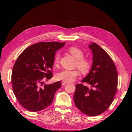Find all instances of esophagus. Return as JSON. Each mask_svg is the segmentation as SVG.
I'll list each match as a JSON object with an SVG mask.
<instances>
[{
    "instance_id": "obj_1",
    "label": "esophagus",
    "mask_w": 132,
    "mask_h": 132,
    "mask_svg": "<svg viewBox=\"0 0 132 132\" xmlns=\"http://www.w3.org/2000/svg\"><path fill=\"white\" fill-rule=\"evenodd\" d=\"M68 82H67V81H62V85H65V84H68Z\"/></svg>"
}]
</instances>
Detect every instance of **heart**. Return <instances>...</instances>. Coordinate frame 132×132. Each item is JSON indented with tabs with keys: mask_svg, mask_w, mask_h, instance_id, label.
Wrapping results in <instances>:
<instances>
[{
	"mask_svg": "<svg viewBox=\"0 0 132 132\" xmlns=\"http://www.w3.org/2000/svg\"><path fill=\"white\" fill-rule=\"evenodd\" d=\"M69 52L77 59L75 64V68H77L82 74H86L89 71L91 64L89 59L84 58V53L83 52L76 47H71L68 49ZM60 58L59 53L55 55L54 59V64H57ZM79 75V71L78 69L73 70H63L56 75V78L61 80L67 82L73 81Z\"/></svg>",
	"mask_w": 132,
	"mask_h": 132,
	"instance_id": "1",
	"label": "heart"
}]
</instances>
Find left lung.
<instances>
[{
	"instance_id": "8db88e82",
	"label": "left lung",
	"mask_w": 132,
	"mask_h": 132,
	"mask_svg": "<svg viewBox=\"0 0 132 132\" xmlns=\"http://www.w3.org/2000/svg\"><path fill=\"white\" fill-rule=\"evenodd\" d=\"M93 53V63L89 74L76 84L74 103L82 113L94 116L104 112L114 100L117 90L116 67L106 52L95 43L89 45Z\"/></svg>"
}]
</instances>
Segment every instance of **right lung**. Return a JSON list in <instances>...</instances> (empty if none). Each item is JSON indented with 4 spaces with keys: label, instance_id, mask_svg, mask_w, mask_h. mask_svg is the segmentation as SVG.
<instances>
[{
    "label": "right lung",
    "instance_id": "obj_1",
    "mask_svg": "<svg viewBox=\"0 0 132 132\" xmlns=\"http://www.w3.org/2000/svg\"><path fill=\"white\" fill-rule=\"evenodd\" d=\"M65 42H39L28 47L16 61L11 74L13 93L25 109L37 112L49 106L61 81L43 85L52 77L55 53Z\"/></svg>",
    "mask_w": 132,
    "mask_h": 132
}]
</instances>
